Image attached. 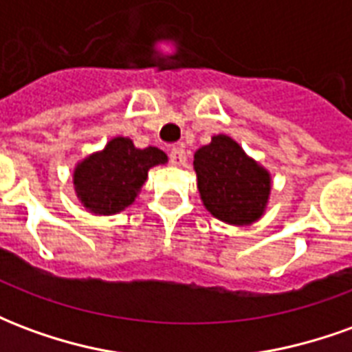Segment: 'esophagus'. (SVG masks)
Listing matches in <instances>:
<instances>
[{
    "mask_svg": "<svg viewBox=\"0 0 352 352\" xmlns=\"http://www.w3.org/2000/svg\"><path fill=\"white\" fill-rule=\"evenodd\" d=\"M169 162H171L173 166H184V164H186V153H184V148H181V146L173 148V151L169 153Z\"/></svg>",
    "mask_w": 352,
    "mask_h": 352,
    "instance_id": "esophagus-1",
    "label": "esophagus"
}]
</instances>
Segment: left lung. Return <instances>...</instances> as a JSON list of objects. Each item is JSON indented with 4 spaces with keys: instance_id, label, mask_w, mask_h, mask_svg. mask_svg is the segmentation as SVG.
Returning <instances> with one entry per match:
<instances>
[{
    "instance_id": "left-lung-1",
    "label": "left lung",
    "mask_w": 352,
    "mask_h": 352,
    "mask_svg": "<svg viewBox=\"0 0 352 352\" xmlns=\"http://www.w3.org/2000/svg\"><path fill=\"white\" fill-rule=\"evenodd\" d=\"M201 204L214 219L232 226H251L264 217L272 173L245 153L243 146L226 133L194 153Z\"/></svg>"
}]
</instances>
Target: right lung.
<instances>
[{"label":"right lung","instance_id":"add662e5","mask_svg":"<svg viewBox=\"0 0 352 352\" xmlns=\"http://www.w3.org/2000/svg\"><path fill=\"white\" fill-rule=\"evenodd\" d=\"M168 164V154L138 148L130 138L116 135L101 151L88 154L73 169V186L88 213L109 217L130 207L148 177V169Z\"/></svg>","mask_w":352,"mask_h":352}]
</instances>
